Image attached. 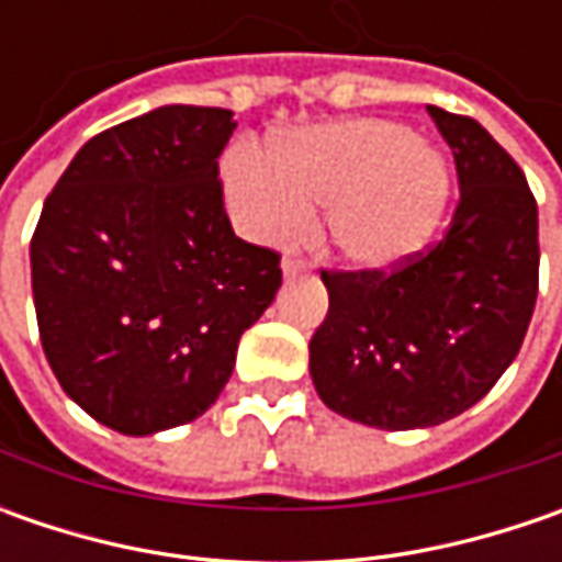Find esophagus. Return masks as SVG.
Returning <instances> with one entry per match:
<instances>
[{
  "label": "esophagus",
  "mask_w": 562,
  "mask_h": 562,
  "mask_svg": "<svg viewBox=\"0 0 562 562\" xmlns=\"http://www.w3.org/2000/svg\"><path fill=\"white\" fill-rule=\"evenodd\" d=\"M281 271H284V278H296V274H306V271H310V262H306V259H293V256H288V259L281 262Z\"/></svg>",
  "instance_id": "obj_1"
}]
</instances>
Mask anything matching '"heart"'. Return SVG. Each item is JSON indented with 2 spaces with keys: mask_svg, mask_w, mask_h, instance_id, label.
I'll use <instances>...</instances> for the list:
<instances>
[{
  "mask_svg": "<svg viewBox=\"0 0 562 562\" xmlns=\"http://www.w3.org/2000/svg\"><path fill=\"white\" fill-rule=\"evenodd\" d=\"M227 203L259 240H291L310 209L328 205L325 234L359 271L406 266L438 234L450 200L443 156L403 124L347 119L296 131L271 149L234 153L225 168Z\"/></svg>",
  "mask_w": 562,
  "mask_h": 562,
  "instance_id": "b5f03b06",
  "label": "heart"
}]
</instances>
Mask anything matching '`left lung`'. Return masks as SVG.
Masks as SVG:
<instances>
[{
	"label": "left lung",
	"mask_w": 562,
	"mask_h": 562,
	"mask_svg": "<svg viewBox=\"0 0 562 562\" xmlns=\"http://www.w3.org/2000/svg\"><path fill=\"white\" fill-rule=\"evenodd\" d=\"M428 115L460 178L450 227L394 271H322L328 315L310 340L325 406L384 431L475 406L519 353L538 296V205L522 168L475 119Z\"/></svg>",
	"instance_id": "left-lung-1"
}]
</instances>
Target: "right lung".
Returning <instances> with one entry per match:
<instances>
[{"label": "right lung", "instance_id": "add662e5", "mask_svg": "<svg viewBox=\"0 0 562 562\" xmlns=\"http://www.w3.org/2000/svg\"><path fill=\"white\" fill-rule=\"evenodd\" d=\"M227 109L162 105L80 146L31 240L36 325L58 384L121 435L193 422L281 288V256L227 222Z\"/></svg>", "mask_w": 562, "mask_h": 562}]
</instances>
